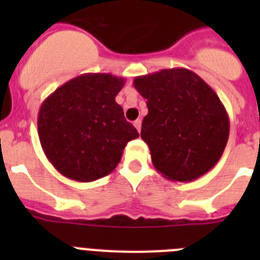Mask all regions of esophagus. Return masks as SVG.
<instances>
[{
  "label": "esophagus",
  "mask_w": 260,
  "mask_h": 260,
  "mask_svg": "<svg viewBox=\"0 0 260 260\" xmlns=\"http://www.w3.org/2000/svg\"><path fill=\"white\" fill-rule=\"evenodd\" d=\"M134 126H135V128H137L138 132H141V127H142L141 119H137V121H134Z\"/></svg>",
  "instance_id": "34e87169"
}]
</instances>
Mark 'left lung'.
I'll use <instances>...</instances> for the list:
<instances>
[{
  "label": "left lung",
  "mask_w": 260,
  "mask_h": 260,
  "mask_svg": "<svg viewBox=\"0 0 260 260\" xmlns=\"http://www.w3.org/2000/svg\"><path fill=\"white\" fill-rule=\"evenodd\" d=\"M134 87L147 100L141 137L156 171L178 182L211 171L229 138V117L217 93L183 68L137 77Z\"/></svg>",
  "instance_id": "1"
}]
</instances>
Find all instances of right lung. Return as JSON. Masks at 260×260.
<instances>
[{"mask_svg":"<svg viewBox=\"0 0 260 260\" xmlns=\"http://www.w3.org/2000/svg\"><path fill=\"white\" fill-rule=\"evenodd\" d=\"M125 78L87 73L50 93L38 116L40 144L62 176L91 182L108 176L130 141L139 137L116 103Z\"/></svg>","mask_w":260,"mask_h":260,"instance_id":"right-lung-1","label":"right lung"}]
</instances>
